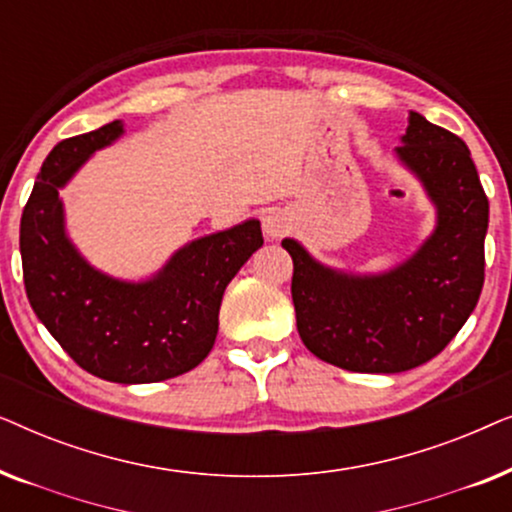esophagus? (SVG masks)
<instances>
[{
  "label": "esophagus",
  "instance_id": "34e87169",
  "mask_svg": "<svg viewBox=\"0 0 512 512\" xmlns=\"http://www.w3.org/2000/svg\"><path fill=\"white\" fill-rule=\"evenodd\" d=\"M263 230L265 235L272 237V240H277V237H282L286 230H289V219H286V214L279 212V209H272V212L265 214Z\"/></svg>",
  "mask_w": 512,
  "mask_h": 512
}]
</instances>
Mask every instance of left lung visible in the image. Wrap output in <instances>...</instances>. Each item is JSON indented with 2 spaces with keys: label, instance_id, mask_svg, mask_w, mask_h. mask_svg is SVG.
Masks as SVG:
<instances>
[{
  "label": "left lung",
  "instance_id": "8db88e82",
  "mask_svg": "<svg viewBox=\"0 0 512 512\" xmlns=\"http://www.w3.org/2000/svg\"><path fill=\"white\" fill-rule=\"evenodd\" d=\"M396 146L422 179L438 226L410 261L373 277L324 268L296 240L291 298L300 340L352 373H403L431 361L466 324L485 284L489 202L464 139L412 111Z\"/></svg>",
  "mask_w": 512,
  "mask_h": 512
}]
</instances>
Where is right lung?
I'll return each mask as SVG.
<instances>
[{"label": "right lung", "mask_w": 512, "mask_h": 512, "mask_svg": "<svg viewBox=\"0 0 512 512\" xmlns=\"http://www.w3.org/2000/svg\"><path fill=\"white\" fill-rule=\"evenodd\" d=\"M121 132V121L107 123L48 153L20 219V256L32 310L60 347L90 375L146 384L188 373L212 352L223 291L263 233L251 219L200 237L142 284L90 268L67 240L58 188Z\"/></svg>", "instance_id": "obj_1"}]
</instances>
